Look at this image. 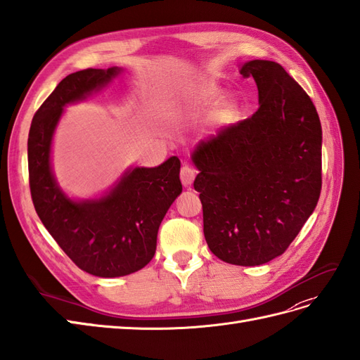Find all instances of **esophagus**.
Here are the masks:
<instances>
[{
    "label": "esophagus",
    "instance_id": "obj_1",
    "mask_svg": "<svg viewBox=\"0 0 360 360\" xmlns=\"http://www.w3.org/2000/svg\"><path fill=\"white\" fill-rule=\"evenodd\" d=\"M196 173H198V170L195 167H191V165H188V164H184L181 169V182L186 187L191 186L193 181H195V178H196Z\"/></svg>",
    "mask_w": 360,
    "mask_h": 360
}]
</instances>
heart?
<instances>
[{
	"mask_svg": "<svg viewBox=\"0 0 360 360\" xmlns=\"http://www.w3.org/2000/svg\"><path fill=\"white\" fill-rule=\"evenodd\" d=\"M217 96H219V89L216 86H213V85H202V86H198L195 91L191 92L190 100H191V103H195L198 106H205V105H210L211 101H214L217 98ZM233 112H234L233 105L226 103L222 108L217 109L216 118L217 120H222V122H224V120L231 118Z\"/></svg>",
	"mask_w": 360,
	"mask_h": 360,
	"instance_id": "heart-1",
	"label": "heart"
}]
</instances>
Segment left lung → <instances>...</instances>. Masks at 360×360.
I'll return each mask as SVG.
<instances>
[{"instance_id":"obj_1","label":"left lung","mask_w":360,"mask_h":360,"mask_svg":"<svg viewBox=\"0 0 360 360\" xmlns=\"http://www.w3.org/2000/svg\"><path fill=\"white\" fill-rule=\"evenodd\" d=\"M259 109L193 153L204 234L217 259L259 266L281 255L315 210L322 187L316 108L280 63L246 62Z\"/></svg>"}]
</instances>
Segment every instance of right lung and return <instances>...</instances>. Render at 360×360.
I'll use <instances>...</instances> for the list:
<instances>
[{"instance_id": "right-lung-1", "label": "right lung", "mask_w": 360, "mask_h": 360, "mask_svg": "<svg viewBox=\"0 0 360 360\" xmlns=\"http://www.w3.org/2000/svg\"><path fill=\"white\" fill-rule=\"evenodd\" d=\"M118 72L117 67L86 68L67 76L36 110L27 143L30 193L41 222L77 268L103 278L134 274L153 259L161 220L182 191L176 156L158 167L129 170L98 200L72 202L54 181L50 147L62 108Z\"/></svg>"}]
</instances>
